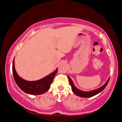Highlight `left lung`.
<instances>
[{
    "label": "left lung",
    "mask_w": 122,
    "mask_h": 122,
    "mask_svg": "<svg viewBox=\"0 0 122 122\" xmlns=\"http://www.w3.org/2000/svg\"><path fill=\"white\" fill-rule=\"evenodd\" d=\"M68 79H69L70 84L71 85V88H72V90L73 92L76 95H77V96H80V97H92V96H95V95L98 94V93H99L100 92H101L102 91H103V89L106 87V86H107V85L108 84V83L109 82V80H110V79H108V80H107V81L104 84V85H103L102 87L98 88L97 89L91 91L85 92V91H82L81 90H80V89H78V88L76 87L75 85H74V84L72 81V79L69 77V76H68Z\"/></svg>",
    "instance_id": "8db88e82"
}]
</instances>
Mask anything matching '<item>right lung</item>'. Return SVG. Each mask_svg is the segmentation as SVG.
<instances>
[{"instance_id": "right-lung-1", "label": "right lung", "mask_w": 122, "mask_h": 122, "mask_svg": "<svg viewBox=\"0 0 122 122\" xmlns=\"http://www.w3.org/2000/svg\"><path fill=\"white\" fill-rule=\"evenodd\" d=\"M57 71L58 69L57 68L56 71L49 75L39 80L29 81L22 79L18 75L15 69L14 59L12 62V73L16 84L23 92L30 95H41L47 91L52 83L54 76L56 75Z\"/></svg>"}]
</instances>
